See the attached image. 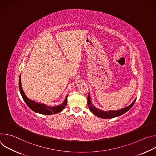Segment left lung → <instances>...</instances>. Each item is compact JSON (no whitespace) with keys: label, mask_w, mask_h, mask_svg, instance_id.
<instances>
[{"label":"left lung","mask_w":156,"mask_h":156,"mask_svg":"<svg viewBox=\"0 0 156 156\" xmlns=\"http://www.w3.org/2000/svg\"><path fill=\"white\" fill-rule=\"evenodd\" d=\"M135 99L134 101H133L131 104H130L128 106L123 108L120 110H107V111H104L101 109H99L96 108L95 106H94L92 104V102L91 101L90 98V94H88V97H87V105L89 107V108H90L91 112L94 114L96 116L101 118V119H112L116 117H119L120 115H123L125 112H126L127 111H128L133 105V104H135L136 101Z\"/></svg>","instance_id":"left-lung-1"}]
</instances>
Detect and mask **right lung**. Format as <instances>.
Returning <instances> with one entry per match:
<instances>
[{
    "label": "right lung",
    "instance_id": "1",
    "mask_svg": "<svg viewBox=\"0 0 156 156\" xmlns=\"http://www.w3.org/2000/svg\"><path fill=\"white\" fill-rule=\"evenodd\" d=\"M19 90L20 94L22 96V98L24 100L27 105L30 108H31L34 112L44 114V115H52V114H56L60 112L65 108V107L66 105V102H67V97L68 95L66 96L64 101L61 104H59L56 106L51 107L48 106V105L42 103H39L37 102H35L30 99H29L25 94L23 88H22L21 86V75L19 77Z\"/></svg>",
    "mask_w": 156,
    "mask_h": 156
}]
</instances>
